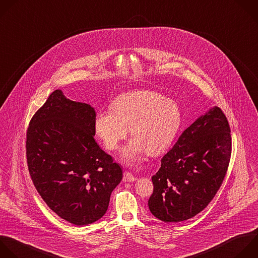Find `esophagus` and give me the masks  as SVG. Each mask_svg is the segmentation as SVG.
I'll return each mask as SVG.
<instances>
[{
  "instance_id": "34e87169",
  "label": "esophagus",
  "mask_w": 258,
  "mask_h": 258,
  "mask_svg": "<svg viewBox=\"0 0 258 258\" xmlns=\"http://www.w3.org/2000/svg\"><path fill=\"white\" fill-rule=\"evenodd\" d=\"M122 180L124 182H132V181H136L137 178L130 172H127V171H125V172L123 173V177H122Z\"/></svg>"
}]
</instances>
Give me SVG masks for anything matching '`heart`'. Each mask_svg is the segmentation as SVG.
I'll return each mask as SVG.
<instances>
[{"label": "heart", "mask_w": 258, "mask_h": 258, "mask_svg": "<svg viewBox=\"0 0 258 258\" xmlns=\"http://www.w3.org/2000/svg\"><path fill=\"white\" fill-rule=\"evenodd\" d=\"M111 111H100L95 131L108 150H116L127 135L133 139L121 151L127 164L140 160L144 153L158 156L172 144L181 123L177 103L151 90H134L120 94L111 103Z\"/></svg>", "instance_id": "obj_1"}]
</instances>
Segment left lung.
<instances>
[{
  "label": "left lung",
  "instance_id": "obj_1",
  "mask_svg": "<svg viewBox=\"0 0 258 258\" xmlns=\"http://www.w3.org/2000/svg\"><path fill=\"white\" fill-rule=\"evenodd\" d=\"M232 152L231 130L219 107L210 109L179 137L152 177L151 213L166 223L188 220L215 198L227 173Z\"/></svg>",
  "mask_w": 258,
  "mask_h": 258
}]
</instances>
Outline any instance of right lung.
Segmentation results:
<instances>
[{"label":"right lung","mask_w":258,"mask_h":258,"mask_svg":"<svg viewBox=\"0 0 258 258\" xmlns=\"http://www.w3.org/2000/svg\"><path fill=\"white\" fill-rule=\"evenodd\" d=\"M94 108L53 91L32 116L26 158L32 182L48 208L84 226L106 213L121 167L95 142Z\"/></svg>","instance_id":"1"}]
</instances>
